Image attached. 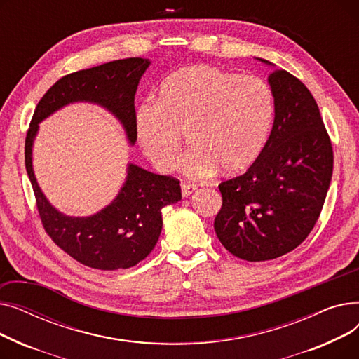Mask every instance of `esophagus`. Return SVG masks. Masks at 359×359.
<instances>
[{
    "label": "esophagus",
    "instance_id": "obj_1",
    "mask_svg": "<svg viewBox=\"0 0 359 359\" xmlns=\"http://www.w3.org/2000/svg\"><path fill=\"white\" fill-rule=\"evenodd\" d=\"M182 195L183 198H187L189 195H192L195 191H196V186L194 184H189V183H182Z\"/></svg>",
    "mask_w": 359,
    "mask_h": 359
}]
</instances>
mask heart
Returning a JSON list of instances; mask_svg holds the SVG:
<instances>
[{"label": "heart", "mask_w": 359, "mask_h": 359, "mask_svg": "<svg viewBox=\"0 0 359 359\" xmlns=\"http://www.w3.org/2000/svg\"><path fill=\"white\" fill-rule=\"evenodd\" d=\"M273 115V94L263 80L194 65L168 75L158 100L137 109L135 129L144 154L163 173L176 168L187 134L192 148L182 170L205 179L219 167L227 175L249 168L266 145Z\"/></svg>", "instance_id": "heart-1"}]
</instances>
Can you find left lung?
<instances>
[{
	"instance_id": "8db88e82",
	"label": "left lung",
	"mask_w": 359,
	"mask_h": 359,
	"mask_svg": "<svg viewBox=\"0 0 359 359\" xmlns=\"http://www.w3.org/2000/svg\"><path fill=\"white\" fill-rule=\"evenodd\" d=\"M268 77L275 102L271 135L248 172L218 187L222 206L217 237L249 262L276 259L306 240L323 208L333 172V151L309 88L285 69Z\"/></svg>"
}]
</instances>
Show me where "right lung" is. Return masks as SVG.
Wrapping results in <instances>:
<instances>
[{
  "label": "right lung",
  "mask_w": 359,
  "mask_h": 359,
  "mask_svg": "<svg viewBox=\"0 0 359 359\" xmlns=\"http://www.w3.org/2000/svg\"><path fill=\"white\" fill-rule=\"evenodd\" d=\"M149 60L128 58L65 75L37 103L26 137L25 161L43 227L71 257L100 271L135 266L156 248L163 229L161 210L182 199L177 179L128 163L118 195L103 210L71 217L48 201L33 170V144L39 123L74 103L97 104L122 125L129 145L137 142L135 93Z\"/></svg>",
  "instance_id": "add662e5"
}]
</instances>
